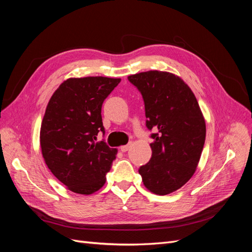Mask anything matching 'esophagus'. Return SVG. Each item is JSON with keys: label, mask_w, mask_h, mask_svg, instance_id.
Here are the masks:
<instances>
[{"label": "esophagus", "mask_w": 252, "mask_h": 252, "mask_svg": "<svg viewBox=\"0 0 252 252\" xmlns=\"http://www.w3.org/2000/svg\"><path fill=\"white\" fill-rule=\"evenodd\" d=\"M130 143L129 144H127V145H124V146H121V148H120V150L122 151V152H126V151H128L129 150V148H130Z\"/></svg>", "instance_id": "1"}]
</instances>
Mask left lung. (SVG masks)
<instances>
[{"label": "left lung", "mask_w": 252, "mask_h": 252, "mask_svg": "<svg viewBox=\"0 0 252 252\" xmlns=\"http://www.w3.org/2000/svg\"><path fill=\"white\" fill-rule=\"evenodd\" d=\"M145 104L146 126L154 142L150 161L140 167L145 187L158 195L180 189L192 177L206 138L199 103L178 75L150 70L128 77Z\"/></svg>", "instance_id": "8db88e82"}]
</instances>
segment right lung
<instances>
[{"label": "right lung", "mask_w": 252, "mask_h": 252, "mask_svg": "<svg viewBox=\"0 0 252 252\" xmlns=\"http://www.w3.org/2000/svg\"><path fill=\"white\" fill-rule=\"evenodd\" d=\"M121 79L70 78L50 97L41 125L42 155L52 174L71 191L91 194L102 188L118 150L103 141L102 105Z\"/></svg>", "instance_id": "right-lung-1"}]
</instances>
